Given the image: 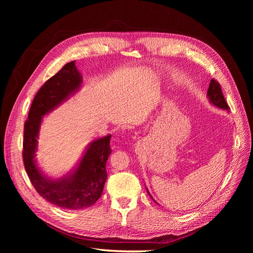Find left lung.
<instances>
[{"label":"left lung","instance_id":"8db88e82","mask_svg":"<svg viewBox=\"0 0 253 253\" xmlns=\"http://www.w3.org/2000/svg\"><path fill=\"white\" fill-rule=\"evenodd\" d=\"M207 97H208L210 103H212L214 106H216V108L221 109V110H225V111L229 110L228 103L225 100L224 95H223V91H221L219 83L217 81L214 80V79H212L210 81V85H209L208 91H207ZM147 191H148V189H147ZM148 194L151 196L152 200L156 203V201L152 197V195L150 194L149 191H148Z\"/></svg>","mask_w":253,"mask_h":253}]
</instances>
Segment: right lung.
Here are the masks:
<instances>
[{"label":"right lung","instance_id":"right-lung-1","mask_svg":"<svg viewBox=\"0 0 253 253\" xmlns=\"http://www.w3.org/2000/svg\"><path fill=\"white\" fill-rule=\"evenodd\" d=\"M75 62L65 64L35 96L24 125L23 162L30 182L44 200L63 209L81 210L93 206L102 194L108 177L105 166L112 152V135L89 142L77 167L60 178L52 179L43 174L35 158L43 117L77 93L82 85V76Z\"/></svg>","mask_w":253,"mask_h":253}]
</instances>
